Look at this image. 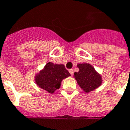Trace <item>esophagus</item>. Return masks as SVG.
I'll list each match as a JSON object with an SVG mask.
<instances>
[{"mask_svg":"<svg viewBox=\"0 0 130 130\" xmlns=\"http://www.w3.org/2000/svg\"><path fill=\"white\" fill-rule=\"evenodd\" d=\"M69 72H70V73L71 75H73L74 74V70L73 69H70V70H69Z\"/></svg>","mask_w":130,"mask_h":130,"instance_id":"1","label":"esophagus"}]
</instances>
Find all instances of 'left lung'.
<instances>
[{
    "mask_svg": "<svg viewBox=\"0 0 130 130\" xmlns=\"http://www.w3.org/2000/svg\"><path fill=\"white\" fill-rule=\"evenodd\" d=\"M77 67L79 71L74 72V77L85 92H89L99 87L101 84V77L91 65L84 63L79 64Z\"/></svg>",
    "mask_w": 130,
    "mask_h": 130,
    "instance_id": "left-lung-1",
    "label": "left lung"
}]
</instances>
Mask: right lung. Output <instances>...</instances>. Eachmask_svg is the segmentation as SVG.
I'll return each instance as SVG.
<instances>
[{
	"instance_id": "obj_1",
	"label": "right lung",
	"mask_w": 130,
	"mask_h": 130,
	"mask_svg": "<svg viewBox=\"0 0 130 130\" xmlns=\"http://www.w3.org/2000/svg\"><path fill=\"white\" fill-rule=\"evenodd\" d=\"M70 76L63 65L48 62L36 77L37 85L49 93L58 89L63 79Z\"/></svg>"
}]
</instances>
